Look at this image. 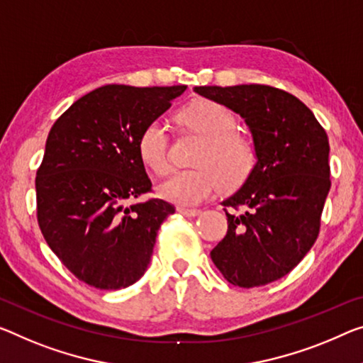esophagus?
<instances>
[{
	"label": "esophagus",
	"instance_id": "1",
	"mask_svg": "<svg viewBox=\"0 0 363 363\" xmlns=\"http://www.w3.org/2000/svg\"><path fill=\"white\" fill-rule=\"evenodd\" d=\"M177 211L185 217H196L201 214L199 209H188V208H183V206H178Z\"/></svg>",
	"mask_w": 363,
	"mask_h": 363
}]
</instances>
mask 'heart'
Here are the masks:
<instances>
[{"label": "heart", "mask_w": 363, "mask_h": 363, "mask_svg": "<svg viewBox=\"0 0 363 363\" xmlns=\"http://www.w3.org/2000/svg\"><path fill=\"white\" fill-rule=\"evenodd\" d=\"M182 120L201 133L208 141L196 159L199 167L172 170L157 191L164 199L193 208L213 198L222 188V175L228 183H238L248 175L253 164L252 147L238 138L237 118L224 105L201 100L182 111ZM169 135L160 118L149 121L138 138V154L144 165L155 174H162L167 167Z\"/></svg>", "instance_id": "heart-1"}]
</instances>
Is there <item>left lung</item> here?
Here are the masks:
<instances>
[{
	"mask_svg": "<svg viewBox=\"0 0 363 363\" xmlns=\"http://www.w3.org/2000/svg\"><path fill=\"white\" fill-rule=\"evenodd\" d=\"M194 92L245 118L256 164L228 196L227 235L211 252L233 286L250 289L289 274L316 242L331 188L330 141L303 102L277 87L203 86ZM235 208L230 215L226 208Z\"/></svg>",
	"mask_w": 363,
	"mask_h": 363,
	"instance_id": "8db88e82",
	"label": "left lung"
}]
</instances>
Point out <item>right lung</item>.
I'll use <instances>...</instances> for the list:
<instances>
[{
	"label": "right lung",
	"mask_w": 363,
	"mask_h": 363,
	"mask_svg": "<svg viewBox=\"0 0 363 363\" xmlns=\"http://www.w3.org/2000/svg\"><path fill=\"white\" fill-rule=\"evenodd\" d=\"M186 86L108 84L55 121L37 170V220L48 247L79 281L100 291L135 284L175 208L164 199L130 204L152 188L138 154L149 121Z\"/></svg>",
	"instance_id": "obj_1"
}]
</instances>
